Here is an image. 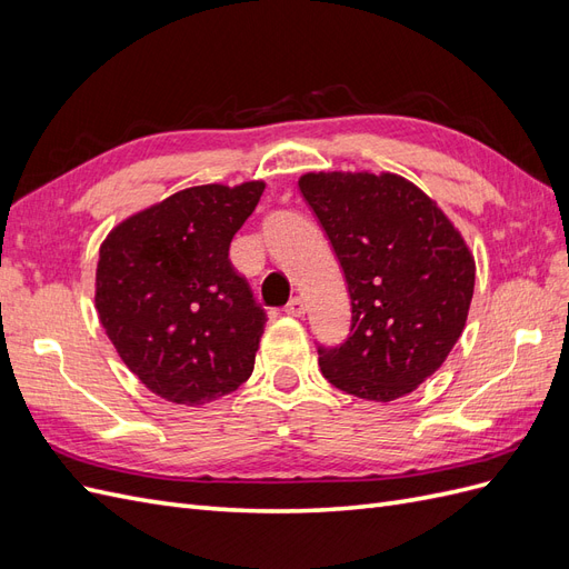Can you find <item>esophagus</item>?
I'll return each instance as SVG.
<instances>
[{"label": "esophagus", "instance_id": "esophagus-1", "mask_svg": "<svg viewBox=\"0 0 569 569\" xmlns=\"http://www.w3.org/2000/svg\"><path fill=\"white\" fill-rule=\"evenodd\" d=\"M287 316H291V318H303L306 316V303H303V299H299V297H295L291 299L289 303H287Z\"/></svg>", "mask_w": 569, "mask_h": 569}]
</instances>
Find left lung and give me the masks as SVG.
I'll return each instance as SVG.
<instances>
[{"label":"left lung","mask_w":569,"mask_h":569,"mask_svg":"<svg viewBox=\"0 0 569 569\" xmlns=\"http://www.w3.org/2000/svg\"><path fill=\"white\" fill-rule=\"evenodd\" d=\"M303 199L332 242L351 297V335L318 349L325 380L389 403L432 377L460 339L475 256L437 201L396 173H306Z\"/></svg>","instance_id":"obj_1"}]
</instances>
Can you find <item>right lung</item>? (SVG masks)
Here are the masks:
<instances>
[{
  "mask_svg": "<svg viewBox=\"0 0 569 569\" xmlns=\"http://www.w3.org/2000/svg\"><path fill=\"white\" fill-rule=\"evenodd\" d=\"M263 189H180L118 222L99 247V322L130 372L170 403H211L253 372L268 318L228 253Z\"/></svg>",
  "mask_w": 569,
  "mask_h": 569,
  "instance_id": "1",
  "label": "right lung"
}]
</instances>
